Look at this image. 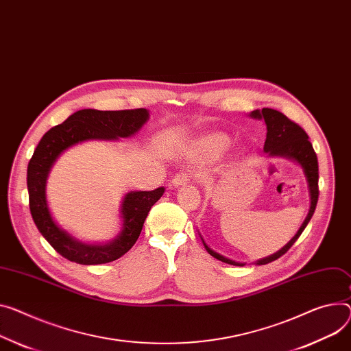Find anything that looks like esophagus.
Segmentation results:
<instances>
[{
  "mask_svg": "<svg viewBox=\"0 0 351 351\" xmlns=\"http://www.w3.org/2000/svg\"><path fill=\"white\" fill-rule=\"evenodd\" d=\"M190 180H191V174H190V173L181 171V173H178V174L174 176V178L171 180V185H173L174 188L182 186V185H185Z\"/></svg>",
  "mask_w": 351,
  "mask_h": 351,
  "instance_id": "34e87169",
  "label": "esophagus"
}]
</instances>
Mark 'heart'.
<instances>
[{
	"instance_id": "heart-1",
	"label": "heart",
	"mask_w": 351,
	"mask_h": 351,
	"mask_svg": "<svg viewBox=\"0 0 351 351\" xmlns=\"http://www.w3.org/2000/svg\"><path fill=\"white\" fill-rule=\"evenodd\" d=\"M232 146V139L225 133H212L201 141V147L210 156H222Z\"/></svg>"
}]
</instances>
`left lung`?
<instances>
[{
    "label": "left lung",
    "instance_id": "1",
    "mask_svg": "<svg viewBox=\"0 0 351 351\" xmlns=\"http://www.w3.org/2000/svg\"><path fill=\"white\" fill-rule=\"evenodd\" d=\"M250 117L265 122L267 138L264 142V152L267 153L268 157H284V158L296 161V163L301 166V169L305 174V178H306V182H308V191H309V199H311L309 210H308L305 221L302 222L298 232L295 233V236L288 241V243L282 249H280L277 253L254 261L256 265H263V264L271 263V261L280 258L282 254H285L291 249V246L295 243V241L298 240V237L301 236V233L309 223L312 215L315 212L316 204H317V197H319V190H317L319 167H317V157L312 147V143L309 142V136L298 123L292 122L284 114H281L280 111L271 110V108H263L261 111L260 110L252 111ZM199 236H201V233H199ZM201 240H202L206 252L212 257L218 258L226 264L240 265V267L245 265V263H237V261L230 260L217 252H213L205 243L202 236H201Z\"/></svg>",
    "mask_w": 351,
    "mask_h": 351
}]
</instances>
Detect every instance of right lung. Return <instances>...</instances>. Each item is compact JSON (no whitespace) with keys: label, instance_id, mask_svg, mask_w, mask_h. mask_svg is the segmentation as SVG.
Returning <instances> with one entry per match:
<instances>
[{"label":"right lung","instance_id":"add662e5","mask_svg":"<svg viewBox=\"0 0 351 351\" xmlns=\"http://www.w3.org/2000/svg\"><path fill=\"white\" fill-rule=\"evenodd\" d=\"M145 108L125 111L82 110L63 123L47 130L28 165L29 208L42 236L64 258L77 264H105L122 257L132 249L142 232L150 208L165 194V186L153 191H130L121 204V232L106 243H84L53 219L46 198L49 173L59 156L71 146L88 141H118L133 136L149 119Z\"/></svg>","mask_w":351,"mask_h":351}]
</instances>
